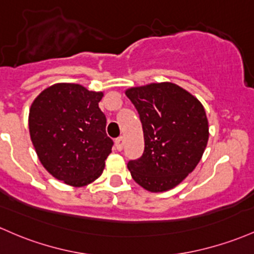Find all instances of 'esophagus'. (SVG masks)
Returning <instances> with one entry per match:
<instances>
[{
  "mask_svg": "<svg viewBox=\"0 0 254 254\" xmlns=\"http://www.w3.org/2000/svg\"><path fill=\"white\" fill-rule=\"evenodd\" d=\"M114 143H116V148H117V149L122 150V149H123V146H124V138H123L122 136H121V137L117 138Z\"/></svg>",
  "mask_w": 254,
  "mask_h": 254,
  "instance_id": "esophagus-1",
  "label": "esophagus"
}]
</instances>
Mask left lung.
Listing matches in <instances>:
<instances>
[{"mask_svg":"<svg viewBox=\"0 0 254 254\" xmlns=\"http://www.w3.org/2000/svg\"><path fill=\"white\" fill-rule=\"evenodd\" d=\"M143 129L141 158L127 163L137 185L152 193L175 188L196 168L208 141L204 106L186 89L170 82L125 91Z\"/></svg>","mask_w":254,"mask_h":254,"instance_id":"left-lung-1","label":"left lung"}]
</instances>
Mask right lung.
Wrapping results in <instances>:
<instances>
[{
	"label": "right lung",
	"mask_w": 254,
	"mask_h": 254,
	"mask_svg": "<svg viewBox=\"0 0 254 254\" xmlns=\"http://www.w3.org/2000/svg\"><path fill=\"white\" fill-rule=\"evenodd\" d=\"M102 91L74 83H58L33 100L29 130L44 169L72 187H83L101 176L113 141L106 133L100 110Z\"/></svg>",
	"instance_id": "1"
}]
</instances>
